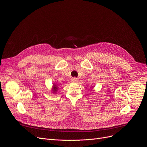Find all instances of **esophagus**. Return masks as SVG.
I'll return each mask as SVG.
<instances>
[{
    "label": "esophagus",
    "instance_id": "obj_1",
    "mask_svg": "<svg viewBox=\"0 0 147 147\" xmlns=\"http://www.w3.org/2000/svg\"><path fill=\"white\" fill-rule=\"evenodd\" d=\"M72 81H73V82H77L78 81V78H76V77H73V78H72Z\"/></svg>",
    "mask_w": 147,
    "mask_h": 147
}]
</instances>
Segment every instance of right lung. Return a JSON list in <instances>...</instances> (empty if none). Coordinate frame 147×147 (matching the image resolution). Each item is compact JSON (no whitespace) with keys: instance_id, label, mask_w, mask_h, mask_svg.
Listing matches in <instances>:
<instances>
[{"instance_id":"1","label":"right lung","mask_w":147,"mask_h":147,"mask_svg":"<svg viewBox=\"0 0 147 147\" xmlns=\"http://www.w3.org/2000/svg\"><path fill=\"white\" fill-rule=\"evenodd\" d=\"M53 93H56V91H57V89H58V88H57V86H56L55 84H53Z\"/></svg>"}]
</instances>
